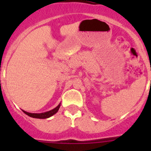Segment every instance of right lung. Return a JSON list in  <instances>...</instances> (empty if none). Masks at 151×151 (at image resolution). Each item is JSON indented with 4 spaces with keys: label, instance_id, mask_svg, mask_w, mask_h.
<instances>
[{
    "label": "right lung",
    "instance_id": "obj_1",
    "mask_svg": "<svg viewBox=\"0 0 151 151\" xmlns=\"http://www.w3.org/2000/svg\"><path fill=\"white\" fill-rule=\"evenodd\" d=\"M60 106V105H58L56 108L53 109V110H50L48 112H46V113H28V112L24 111L23 112L26 113V115H28L30 117H32V118H37V119H47V118H49L50 116H53L54 114H55L58 110H59Z\"/></svg>",
    "mask_w": 151,
    "mask_h": 151
}]
</instances>
